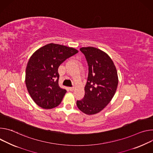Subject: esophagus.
Instances as JSON below:
<instances>
[{"instance_id":"34e87169","label":"esophagus","mask_w":153,"mask_h":153,"mask_svg":"<svg viewBox=\"0 0 153 153\" xmlns=\"http://www.w3.org/2000/svg\"><path fill=\"white\" fill-rule=\"evenodd\" d=\"M74 89H75L74 87H70V88H69V89L71 91H73L74 90Z\"/></svg>"}]
</instances>
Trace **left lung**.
Here are the masks:
<instances>
[{"instance_id": "8db88e82", "label": "left lung", "mask_w": 153, "mask_h": 153, "mask_svg": "<svg viewBox=\"0 0 153 153\" xmlns=\"http://www.w3.org/2000/svg\"><path fill=\"white\" fill-rule=\"evenodd\" d=\"M81 52L87 61L89 72L84 88L85 95L76 101L78 109L88 115L103 110L113 98L118 85V76L111 58L103 51L93 47H82Z\"/></svg>"}]
</instances>
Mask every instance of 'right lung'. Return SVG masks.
Returning <instances> with one entry per match:
<instances>
[{
  "label": "right lung",
  "instance_id": "1",
  "mask_svg": "<svg viewBox=\"0 0 153 153\" xmlns=\"http://www.w3.org/2000/svg\"><path fill=\"white\" fill-rule=\"evenodd\" d=\"M78 50L62 45L48 44L34 53L26 68L25 84L33 101L43 109L58 106L67 91L58 85V69Z\"/></svg>",
  "mask_w": 153,
  "mask_h": 153
}]
</instances>
